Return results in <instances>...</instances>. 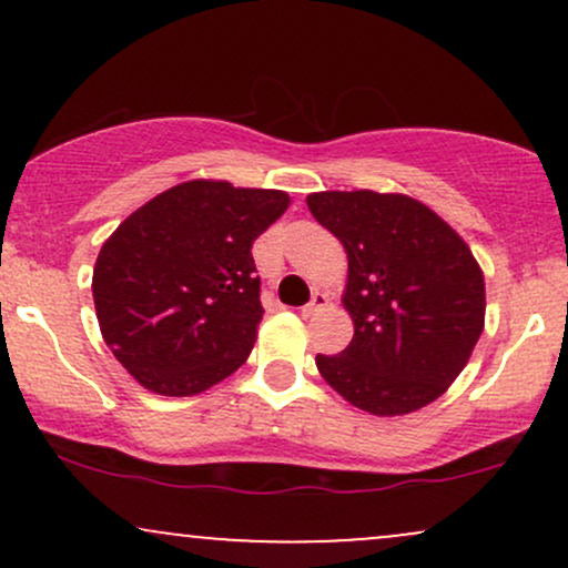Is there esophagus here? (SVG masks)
I'll use <instances>...</instances> for the list:
<instances>
[{"label":"esophagus","mask_w":568,"mask_h":568,"mask_svg":"<svg viewBox=\"0 0 568 568\" xmlns=\"http://www.w3.org/2000/svg\"><path fill=\"white\" fill-rule=\"evenodd\" d=\"M325 306H328V293L315 291V293H312L310 304L302 306V315H304V317H312V315H317V312H323Z\"/></svg>","instance_id":"1"}]
</instances>
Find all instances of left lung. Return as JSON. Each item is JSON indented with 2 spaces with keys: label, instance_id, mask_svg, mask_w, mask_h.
Masks as SVG:
<instances>
[{
  "label": "left lung",
  "instance_id": "1",
  "mask_svg": "<svg viewBox=\"0 0 568 568\" xmlns=\"http://www.w3.org/2000/svg\"><path fill=\"white\" fill-rule=\"evenodd\" d=\"M315 216L347 251L349 347L317 355L344 400L374 416L425 408L484 334L486 283L470 245L425 202L395 192H315Z\"/></svg>",
  "mask_w": 568,
  "mask_h": 568
}]
</instances>
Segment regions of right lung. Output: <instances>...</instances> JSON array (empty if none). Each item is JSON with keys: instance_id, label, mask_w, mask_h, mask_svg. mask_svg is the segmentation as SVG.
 Here are the masks:
<instances>
[{"instance_id": "add662e5", "label": "right lung", "mask_w": 568, "mask_h": 568, "mask_svg": "<svg viewBox=\"0 0 568 568\" xmlns=\"http://www.w3.org/2000/svg\"><path fill=\"white\" fill-rule=\"evenodd\" d=\"M288 205L280 189L194 179L130 213L101 245L98 325L141 387L200 395L243 366L264 315L251 245Z\"/></svg>"}]
</instances>
